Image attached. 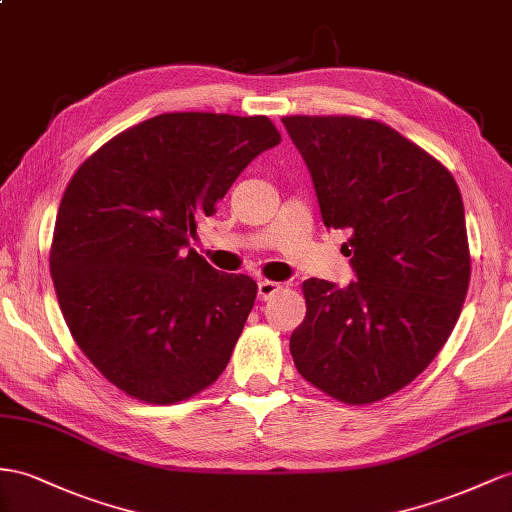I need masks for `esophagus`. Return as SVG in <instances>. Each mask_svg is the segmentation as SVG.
I'll return each mask as SVG.
<instances>
[{"label":"esophagus","mask_w":512,"mask_h":512,"mask_svg":"<svg viewBox=\"0 0 512 512\" xmlns=\"http://www.w3.org/2000/svg\"><path fill=\"white\" fill-rule=\"evenodd\" d=\"M257 287H259V290H257L259 300H268V298H272L274 294H277V292L281 290V283L264 279V281H259V285H257Z\"/></svg>","instance_id":"34e87169"}]
</instances>
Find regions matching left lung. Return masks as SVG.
Instances as JSON below:
<instances>
[{"instance_id":"8db88e82","label":"left lung","mask_w":512,"mask_h":512,"mask_svg":"<svg viewBox=\"0 0 512 512\" xmlns=\"http://www.w3.org/2000/svg\"><path fill=\"white\" fill-rule=\"evenodd\" d=\"M316 186L324 225L357 281L307 279L290 337L298 374L344 404L409 385L448 342L471 277L465 209L452 173L396 129L361 116H283Z\"/></svg>"}]
</instances>
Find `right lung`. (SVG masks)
<instances>
[{
  "mask_svg": "<svg viewBox=\"0 0 512 512\" xmlns=\"http://www.w3.org/2000/svg\"><path fill=\"white\" fill-rule=\"evenodd\" d=\"M279 142L268 116L168 112L116 134L75 170L51 279L75 344L127 396L183 402L227 368L257 283L186 246L199 218Z\"/></svg>",
  "mask_w": 512,
  "mask_h": 512,
  "instance_id": "add662e5",
  "label": "right lung"
}]
</instances>
